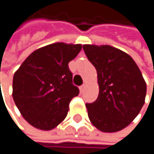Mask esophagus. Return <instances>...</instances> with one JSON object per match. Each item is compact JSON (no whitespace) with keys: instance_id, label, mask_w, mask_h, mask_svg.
Instances as JSON below:
<instances>
[{"instance_id":"esophagus-1","label":"esophagus","mask_w":154,"mask_h":154,"mask_svg":"<svg viewBox=\"0 0 154 154\" xmlns=\"http://www.w3.org/2000/svg\"><path fill=\"white\" fill-rule=\"evenodd\" d=\"M84 89H85V85H82L80 87V90H81V93H83L84 92Z\"/></svg>"}]
</instances>
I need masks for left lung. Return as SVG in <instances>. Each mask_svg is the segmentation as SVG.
I'll list each match as a JSON object with an SVG mask.
<instances>
[{"instance_id":"1","label":"left lung","mask_w":154,"mask_h":154,"mask_svg":"<svg viewBox=\"0 0 154 154\" xmlns=\"http://www.w3.org/2000/svg\"><path fill=\"white\" fill-rule=\"evenodd\" d=\"M88 60L96 68L99 95L87 103L89 119L105 133L127 127L145 103L146 84L133 58L108 45H83Z\"/></svg>"}]
</instances>
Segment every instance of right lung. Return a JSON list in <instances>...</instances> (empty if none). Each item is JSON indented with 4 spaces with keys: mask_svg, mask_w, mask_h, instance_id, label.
<instances>
[{
    "mask_svg": "<svg viewBox=\"0 0 154 154\" xmlns=\"http://www.w3.org/2000/svg\"><path fill=\"white\" fill-rule=\"evenodd\" d=\"M81 44L57 42L33 52L13 78V99L22 117L35 128L48 131L66 117L69 103L80 93L68 63Z\"/></svg>",
    "mask_w": 154,
    "mask_h": 154,
    "instance_id": "add662e5",
    "label": "right lung"
}]
</instances>
